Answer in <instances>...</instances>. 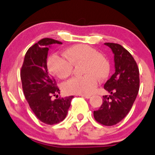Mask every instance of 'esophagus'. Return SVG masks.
<instances>
[{"mask_svg":"<svg viewBox=\"0 0 155 155\" xmlns=\"http://www.w3.org/2000/svg\"><path fill=\"white\" fill-rule=\"evenodd\" d=\"M80 97H84V98H86V99H90L91 97L90 95H80Z\"/></svg>","mask_w":155,"mask_h":155,"instance_id":"obj_1","label":"esophagus"}]
</instances>
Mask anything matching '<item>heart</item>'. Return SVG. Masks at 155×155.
I'll return each instance as SVG.
<instances>
[{
    "mask_svg": "<svg viewBox=\"0 0 155 155\" xmlns=\"http://www.w3.org/2000/svg\"><path fill=\"white\" fill-rule=\"evenodd\" d=\"M66 58L57 55L49 58V71L60 79H66L73 72V65L83 63V74L85 76L73 77L65 83L64 90L67 94L90 95L95 91L97 79H104L109 72L107 60L95 49L88 45H77L64 51Z\"/></svg>",
    "mask_w": 155,
    "mask_h": 155,
    "instance_id": "obj_1",
    "label": "heart"
}]
</instances>
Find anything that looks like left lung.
Returning a JSON list of instances; mask_svg holds the SVG:
<instances>
[{
    "mask_svg": "<svg viewBox=\"0 0 155 155\" xmlns=\"http://www.w3.org/2000/svg\"><path fill=\"white\" fill-rule=\"evenodd\" d=\"M114 57L115 73L107 81L104 88L110 95L103 96L102 105L94 111L95 120L107 126L120 123L128 114L140 87L139 69L133 56L120 45L105 43Z\"/></svg>",
    "mask_w": 155,
    "mask_h": 155,
    "instance_id": "8db88e82",
    "label": "left lung"
}]
</instances>
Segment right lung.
I'll return each instance as SVG.
<instances>
[{"label": "right lung", "instance_id": "obj_1", "mask_svg": "<svg viewBox=\"0 0 155 155\" xmlns=\"http://www.w3.org/2000/svg\"><path fill=\"white\" fill-rule=\"evenodd\" d=\"M54 44L62 43L45 38L29 48L21 71L25 98L37 118L48 125L56 124L64 120L73 97L51 99L52 96L60 94L56 80L48 73L47 65L48 51Z\"/></svg>", "mask_w": 155, "mask_h": 155}]
</instances>
